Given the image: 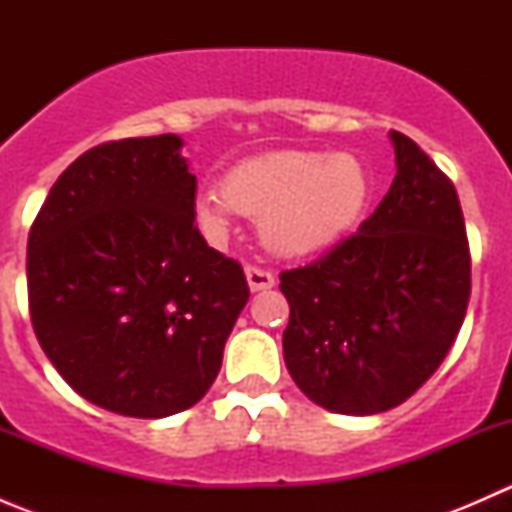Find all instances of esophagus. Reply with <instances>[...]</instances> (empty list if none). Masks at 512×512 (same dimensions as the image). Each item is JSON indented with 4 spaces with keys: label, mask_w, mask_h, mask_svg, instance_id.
I'll list each match as a JSON object with an SVG mask.
<instances>
[{
    "label": "esophagus",
    "mask_w": 512,
    "mask_h": 512,
    "mask_svg": "<svg viewBox=\"0 0 512 512\" xmlns=\"http://www.w3.org/2000/svg\"><path fill=\"white\" fill-rule=\"evenodd\" d=\"M245 277H247V285H250L252 292H262V289H272L275 287V275L267 270H260V267H245Z\"/></svg>",
    "instance_id": "34e87169"
}]
</instances>
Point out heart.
<instances>
[{
  "label": "heart",
  "mask_w": 512,
  "mask_h": 512,
  "mask_svg": "<svg viewBox=\"0 0 512 512\" xmlns=\"http://www.w3.org/2000/svg\"><path fill=\"white\" fill-rule=\"evenodd\" d=\"M369 190V173L354 153L285 148L237 163L223 190H198L193 213L210 240H223L235 215H245L257 220L270 252L309 257L354 230Z\"/></svg>",
  "instance_id": "obj_1"
}]
</instances>
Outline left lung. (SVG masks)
<instances>
[{"label":"left lung","instance_id":"obj_1","mask_svg":"<svg viewBox=\"0 0 512 512\" xmlns=\"http://www.w3.org/2000/svg\"><path fill=\"white\" fill-rule=\"evenodd\" d=\"M396 178L359 232L280 275L285 364L309 401L371 416L404 404L446 359L466 319L471 252L451 180L389 133Z\"/></svg>","mask_w":512,"mask_h":512}]
</instances>
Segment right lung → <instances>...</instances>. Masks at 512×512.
I'll return each instance as SVG.
<instances>
[{
    "label": "right lung",
    "instance_id": "add662e5",
    "mask_svg": "<svg viewBox=\"0 0 512 512\" xmlns=\"http://www.w3.org/2000/svg\"><path fill=\"white\" fill-rule=\"evenodd\" d=\"M180 148L175 133L91 148L29 232L36 339L76 394L121 416L198 404L250 297L242 267L195 227Z\"/></svg>",
    "mask_w": 512,
    "mask_h": 512
}]
</instances>
